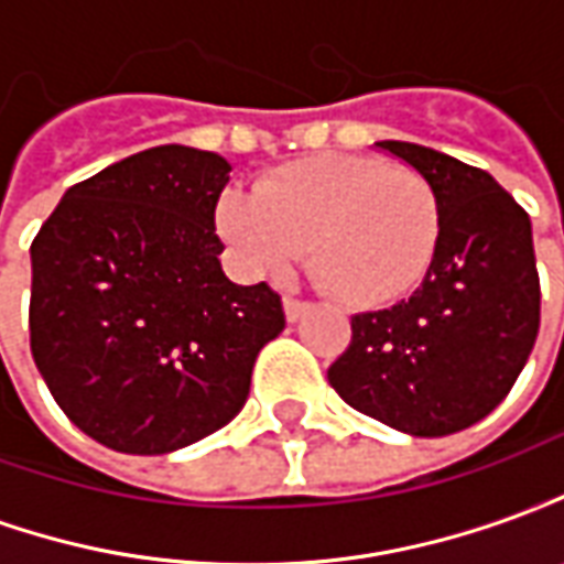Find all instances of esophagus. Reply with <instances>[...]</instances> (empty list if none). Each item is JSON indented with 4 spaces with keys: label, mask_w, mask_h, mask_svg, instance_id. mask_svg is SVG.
Wrapping results in <instances>:
<instances>
[{
    "label": "esophagus",
    "mask_w": 564,
    "mask_h": 564,
    "mask_svg": "<svg viewBox=\"0 0 564 564\" xmlns=\"http://www.w3.org/2000/svg\"><path fill=\"white\" fill-rule=\"evenodd\" d=\"M307 307H311L307 302H302V299H293V295H286V299H283V314H286V319H290V323L305 317Z\"/></svg>",
    "instance_id": "obj_1"
}]
</instances>
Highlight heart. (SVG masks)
Instances as JSON below:
<instances>
[{
  "mask_svg": "<svg viewBox=\"0 0 564 564\" xmlns=\"http://www.w3.org/2000/svg\"><path fill=\"white\" fill-rule=\"evenodd\" d=\"M217 232L250 274H283L307 250L314 278L347 305L387 307L432 265L441 202L408 165L317 153L265 174L253 196L226 189Z\"/></svg>",
  "mask_w": 564,
  "mask_h": 564,
  "instance_id": "obj_1",
  "label": "heart"
}]
</instances>
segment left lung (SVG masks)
<instances>
[{"mask_svg":"<svg viewBox=\"0 0 564 564\" xmlns=\"http://www.w3.org/2000/svg\"><path fill=\"white\" fill-rule=\"evenodd\" d=\"M435 186L441 238L411 299L350 319L329 368L344 402L404 435L444 437L496 411L541 326L532 220L484 169L411 141H378Z\"/></svg>","mask_w":564,"mask_h":564,"instance_id":"1","label":"left lung"}]
</instances>
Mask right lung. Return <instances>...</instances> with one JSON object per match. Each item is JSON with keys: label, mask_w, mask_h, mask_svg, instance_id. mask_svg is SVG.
Returning <instances> with one entry per match:
<instances>
[{"label": "right lung", "mask_w": 564, "mask_h": 564, "mask_svg": "<svg viewBox=\"0 0 564 564\" xmlns=\"http://www.w3.org/2000/svg\"><path fill=\"white\" fill-rule=\"evenodd\" d=\"M232 165L162 144L68 186L30 247V347L84 435L162 456L229 423L286 326L269 283L223 274L214 208Z\"/></svg>", "instance_id": "1"}]
</instances>
